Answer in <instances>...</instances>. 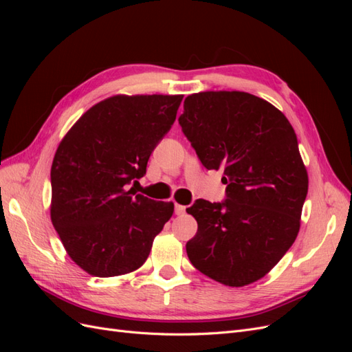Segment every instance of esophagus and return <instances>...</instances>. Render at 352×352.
I'll return each mask as SVG.
<instances>
[{"mask_svg":"<svg viewBox=\"0 0 352 352\" xmlns=\"http://www.w3.org/2000/svg\"><path fill=\"white\" fill-rule=\"evenodd\" d=\"M175 212H176L177 216H184L185 212H186V207L182 206V204H176L175 206Z\"/></svg>","mask_w":352,"mask_h":352,"instance_id":"esophagus-1","label":"esophagus"}]
</instances>
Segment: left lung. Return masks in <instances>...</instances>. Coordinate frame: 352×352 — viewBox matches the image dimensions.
<instances>
[{
    "instance_id": "1",
    "label": "left lung",
    "mask_w": 352,
    "mask_h": 352,
    "mask_svg": "<svg viewBox=\"0 0 352 352\" xmlns=\"http://www.w3.org/2000/svg\"><path fill=\"white\" fill-rule=\"evenodd\" d=\"M182 131L208 170L223 168L225 202L197 199L186 243L202 274L241 287L264 278L292 247L301 226L308 175L294 127L263 98L241 91L188 95Z\"/></svg>"
}]
</instances>
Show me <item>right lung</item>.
<instances>
[{"mask_svg": "<svg viewBox=\"0 0 352 352\" xmlns=\"http://www.w3.org/2000/svg\"><path fill=\"white\" fill-rule=\"evenodd\" d=\"M184 95H113L83 113L51 166L52 226L69 257L97 278L140 269L172 217V201L135 195Z\"/></svg>", "mask_w": 352, "mask_h": 352, "instance_id": "obj_1", "label": "right lung"}]
</instances>
